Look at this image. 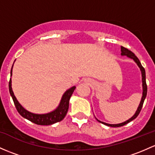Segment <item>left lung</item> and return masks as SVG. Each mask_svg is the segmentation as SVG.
I'll return each mask as SVG.
<instances>
[{"mask_svg": "<svg viewBox=\"0 0 155 155\" xmlns=\"http://www.w3.org/2000/svg\"><path fill=\"white\" fill-rule=\"evenodd\" d=\"M121 55L122 56H126L127 57H128V58H131V59H133L134 61H135V62L137 63V64L138 65V67L140 68V69L141 71V73H142V82H143V96H142V98H141V101H140V103L139 106L137 107V110H136V112H135V114H134V116L132 117H131V118L129 119V120H126V121L124 122V123H119V124H108V123H103V122H101L99 121V120H97H97L99 123H102V124L105 125H107V126H110V127H120V126H123V125H126L127 123H130L131 121H132L133 120H134L135 118H136L139 115L141 109H142V107H143V102H144V100L145 99H146V95H147V84H146V71H145V69L142 66V64H141L140 61V60L138 59V58L136 56L134 55V53H133L131 51V50H128L127 48H124V47H122L121 46Z\"/></svg>", "mask_w": 155, "mask_h": 155, "instance_id": "obj_1", "label": "left lung"}]
</instances>
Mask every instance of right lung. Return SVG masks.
Listing matches in <instances>:
<instances>
[{
	"label": "right lung",
	"instance_id": "1",
	"mask_svg": "<svg viewBox=\"0 0 155 155\" xmlns=\"http://www.w3.org/2000/svg\"><path fill=\"white\" fill-rule=\"evenodd\" d=\"M12 67L10 72L11 76H12ZM75 88H76V87L73 86V87L68 89V91H65V93L61 97L59 105L54 110L50 112V113L44 114H37L31 113V112L26 110L24 107H22V105L19 103L18 101L17 100V99L14 95V93H13L12 89V80H11V79H9V93H10V95L13 99L15 106L17 109L18 112L24 118L30 120L32 123L41 125H49L54 124V123L61 121L64 118L67 113H68V107H69L70 99H71V95L73 94Z\"/></svg>",
	"mask_w": 155,
	"mask_h": 155
}]
</instances>
